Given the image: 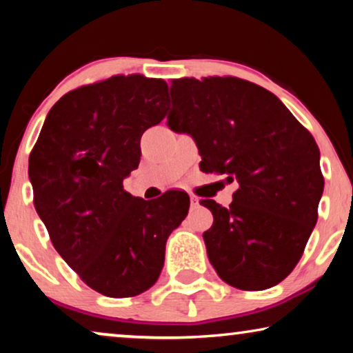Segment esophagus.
<instances>
[{"instance_id":"esophagus-1","label":"esophagus","mask_w":353,"mask_h":353,"mask_svg":"<svg viewBox=\"0 0 353 353\" xmlns=\"http://www.w3.org/2000/svg\"><path fill=\"white\" fill-rule=\"evenodd\" d=\"M190 201H191V207H192V209H196V207L199 205V199H197L196 196H191Z\"/></svg>"}]
</instances>
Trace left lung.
Segmentation results:
<instances>
[{"label":"left lung","mask_w":353,"mask_h":353,"mask_svg":"<svg viewBox=\"0 0 353 353\" xmlns=\"http://www.w3.org/2000/svg\"><path fill=\"white\" fill-rule=\"evenodd\" d=\"M167 125L194 139L201 170L238 181L228 209L214 215L204 243L230 286L262 291L292 272L318 219L325 180L315 139L273 93L234 77L178 79Z\"/></svg>","instance_id":"8db88e82"}]
</instances>
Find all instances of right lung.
Masks as SVG:
<instances>
[{
  "mask_svg": "<svg viewBox=\"0 0 353 353\" xmlns=\"http://www.w3.org/2000/svg\"><path fill=\"white\" fill-rule=\"evenodd\" d=\"M163 80L115 75L62 96L28 159L33 204L51 243L96 292L133 297L157 281L168 236L190 196L144 201L123 190L138 168L139 139L165 117Z\"/></svg>",
  "mask_w": 353,
  "mask_h": 353,
  "instance_id": "add662e5",
  "label": "right lung"
}]
</instances>
